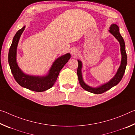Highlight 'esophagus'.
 I'll list each match as a JSON object with an SVG mask.
<instances>
[{"mask_svg":"<svg viewBox=\"0 0 135 135\" xmlns=\"http://www.w3.org/2000/svg\"><path fill=\"white\" fill-rule=\"evenodd\" d=\"M71 53L72 55H76L78 53V49H77L76 47H73L71 49Z\"/></svg>","mask_w":135,"mask_h":135,"instance_id":"esophagus-1","label":"esophagus"}]
</instances>
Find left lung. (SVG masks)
Masks as SVG:
<instances>
[{
  "instance_id": "1",
  "label": "left lung",
  "mask_w": 135,
  "mask_h": 135,
  "mask_svg": "<svg viewBox=\"0 0 135 135\" xmlns=\"http://www.w3.org/2000/svg\"><path fill=\"white\" fill-rule=\"evenodd\" d=\"M109 32L112 35H113L115 38L117 39L120 45V51L121 55H122V60H121V64L119 68L117 70V73L115 74V76L112 78L110 80L107 82L106 83L101 84L100 86H99L97 88H92L90 86H89L85 83L84 81L83 76H82L81 69L83 65L80 60H77L79 62L78 68H77V76H78V79L80 84L83 88L84 90L88 92L95 93V94H100L110 89L113 87L115 86L119 83L122 79L123 75L124 74L127 65V55L126 52V47H125V43L124 39L122 36H121L120 31H119V27L115 24H111V26L109 27Z\"/></svg>"
}]
</instances>
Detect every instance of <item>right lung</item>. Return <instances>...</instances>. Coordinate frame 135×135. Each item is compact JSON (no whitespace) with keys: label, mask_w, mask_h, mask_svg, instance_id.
<instances>
[{"label":"right lung","mask_w":135,"mask_h":135,"mask_svg":"<svg viewBox=\"0 0 135 135\" xmlns=\"http://www.w3.org/2000/svg\"><path fill=\"white\" fill-rule=\"evenodd\" d=\"M26 26L18 30L13 38L8 54V62L11 72L16 81L20 86L35 92H43L51 88L56 81L61 69L71 58L67 53L57 58L52 64L48 73L45 76H32L22 71L18 67L17 61V51L18 42Z\"/></svg>","instance_id":"1"}]
</instances>
